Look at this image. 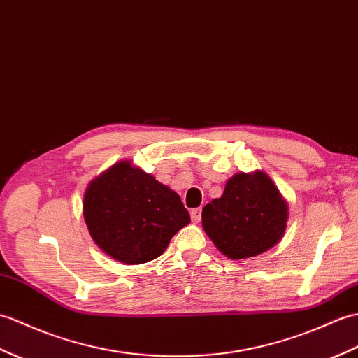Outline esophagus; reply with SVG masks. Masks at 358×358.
Masks as SVG:
<instances>
[{"label":"esophagus","instance_id":"esophagus-1","mask_svg":"<svg viewBox=\"0 0 358 358\" xmlns=\"http://www.w3.org/2000/svg\"><path fill=\"white\" fill-rule=\"evenodd\" d=\"M190 218H192L194 222H199V220H201V209H192L190 210Z\"/></svg>","mask_w":358,"mask_h":358}]
</instances>
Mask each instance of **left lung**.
<instances>
[{"label": "left lung", "mask_w": 358, "mask_h": 358, "mask_svg": "<svg viewBox=\"0 0 358 358\" xmlns=\"http://www.w3.org/2000/svg\"><path fill=\"white\" fill-rule=\"evenodd\" d=\"M203 229L229 259H247L270 250L284 238L288 203L262 171L229 178L220 198L203 209Z\"/></svg>", "instance_id": "8db88e82"}]
</instances>
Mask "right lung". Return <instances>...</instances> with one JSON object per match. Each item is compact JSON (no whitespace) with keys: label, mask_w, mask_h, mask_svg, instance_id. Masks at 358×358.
I'll return each instance as SVG.
<instances>
[{"label":"right lung","mask_w":358,"mask_h":358,"mask_svg":"<svg viewBox=\"0 0 358 358\" xmlns=\"http://www.w3.org/2000/svg\"><path fill=\"white\" fill-rule=\"evenodd\" d=\"M82 213L99 248L127 265L159 257L190 222L180 195L131 160L114 163L90 181Z\"/></svg>","instance_id":"1"}]
</instances>
